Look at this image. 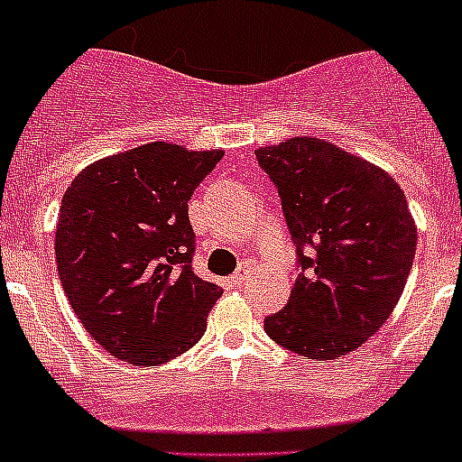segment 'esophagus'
Listing matches in <instances>:
<instances>
[{"label":"esophagus","mask_w":462,"mask_h":462,"mask_svg":"<svg viewBox=\"0 0 462 462\" xmlns=\"http://www.w3.org/2000/svg\"><path fill=\"white\" fill-rule=\"evenodd\" d=\"M250 266H240L238 271L234 273V275H231V282H234V284H245V282L250 280Z\"/></svg>","instance_id":"34e87169"}]
</instances>
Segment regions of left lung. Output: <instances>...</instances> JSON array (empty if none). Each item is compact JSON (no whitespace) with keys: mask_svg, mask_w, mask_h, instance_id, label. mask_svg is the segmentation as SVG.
<instances>
[{"mask_svg":"<svg viewBox=\"0 0 462 462\" xmlns=\"http://www.w3.org/2000/svg\"><path fill=\"white\" fill-rule=\"evenodd\" d=\"M296 250L289 303L263 321L268 337L333 361L374 336L405 289L416 226L398 182L319 138L256 150Z\"/></svg>","mask_w":462,"mask_h":462,"instance_id":"1","label":"left lung"}]
</instances>
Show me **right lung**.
<instances>
[{
  "label": "right lung",
  "instance_id": "obj_1",
  "mask_svg": "<svg viewBox=\"0 0 462 462\" xmlns=\"http://www.w3.org/2000/svg\"><path fill=\"white\" fill-rule=\"evenodd\" d=\"M222 154L148 143L88 166L62 196V289L85 330L120 361L166 363L201 340L222 289L191 268L187 203Z\"/></svg>",
  "mask_w": 462,
  "mask_h": 462
}]
</instances>
